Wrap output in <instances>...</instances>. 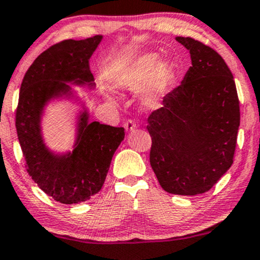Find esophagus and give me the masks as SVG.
<instances>
[{
    "mask_svg": "<svg viewBox=\"0 0 260 260\" xmlns=\"http://www.w3.org/2000/svg\"><path fill=\"white\" fill-rule=\"evenodd\" d=\"M136 128H137V126H136V123H134L133 121H127L126 123H124V129H126L127 133L133 132Z\"/></svg>",
    "mask_w": 260,
    "mask_h": 260,
    "instance_id": "obj_1",
    "label": "esophagus"
}]
</instances>
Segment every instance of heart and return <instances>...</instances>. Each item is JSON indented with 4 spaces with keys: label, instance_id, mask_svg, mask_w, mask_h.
Segmentation results:
<instances>
[{
    "label": "heart",
    "instance_id": "obj_1",
    "mask_svg": "<svg viewBox=\"0 0 260 260\" xmlns=\"http://www.w3.org/2000/svg\"><path fill=\"white\" fill-rule=\"evenodd\" d=\"M172 79L171 65L160 60L155 53H146L120 69L112 82L117 88L131 92L144 88L140 103L146 108H154L168 92Z\"/></svg>",
    "mask_w": 260,
    "mask_h": 260
}]
</instances>
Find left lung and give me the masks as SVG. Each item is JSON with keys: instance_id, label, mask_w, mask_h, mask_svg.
Returning <instances> with one entry per match:
<instances>
[{"instance_id": "obj_1", "label": "left lung", "mask_w": 260, "mask_h": 260, "mask_svg": "<svg viewBox=\"0 0 260 260\" xmlns=\"http://www.w3.org/2000/svg\"><path fill=\"white\" fill-rule=\"evenodd\" d=\"M191 67L148 118L150 165L165 191H208L233 165L240 126L236 86L224 59L190 37H176Z\"/></svg>"}]
</instances>
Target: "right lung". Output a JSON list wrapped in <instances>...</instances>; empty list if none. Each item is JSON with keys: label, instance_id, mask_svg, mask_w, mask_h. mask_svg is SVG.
Masks as SVG:
<instances>
[{"label": "right lung", "instance_id": "add662e5", "mask_svg": "<svg viewBox=\"0 0 260 260\" xmlns=\"http://www.w3.org/2000/svg\"><path fill=\"white\" fill-rule=\"evenodd\" d=\"M102 40L96 35L52 46L31 64L20 87L15 127L27 172L41 190L65 205L87 201L100 191L124 139L123 127L90 121L88 106L73 88H95L89 59ZM61 101L79 106L74 143L67 152L48 147L42 127L48 106Z\"/></svg>", "mask_w": 260, "mask_h": 260}]
</instances>
